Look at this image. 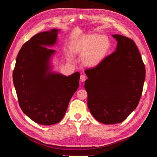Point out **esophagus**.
Instances as JSON below:
<instances>
[{
  "instance_id": "obj_1",
  "label": "esophagus",
  "mask_w": 157,
  "mask_h": 157,
  "mask_svg": "<svg viewBox=\"0 0 157 157\" xmlns=\"http://www.w3.org/2000/svg\"><path fill=\"white\" fill-rule=\"evenodd\" d=\"M80 81L81 82H84L86 81V76L84 75H81L80 76Z\"/></svg>"
}]
</instances>
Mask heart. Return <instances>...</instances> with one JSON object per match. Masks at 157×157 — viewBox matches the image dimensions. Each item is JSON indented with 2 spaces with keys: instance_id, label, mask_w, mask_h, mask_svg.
I'll use <instances>...</instances> for the list:
<instances>
[{
  "instance_id": "obj_1",
  "label": "heart",
  "mask_w": 157,
  "mask_h": 157,
  "mask_svg": "<svg viewBox=\"0 0 157 157\" xmlns=\"http://www.w3.org/2000/svg\"><path fill=\"white\" fill-rule=\"evenodd\" d=\"M110 48L107 37L101 35H87L74 40L71 45L73 53L81 56L82 63L87 67L99 64L107 56ZM71 60V57L68 56Z\"/></svg>"
}]
</instances>
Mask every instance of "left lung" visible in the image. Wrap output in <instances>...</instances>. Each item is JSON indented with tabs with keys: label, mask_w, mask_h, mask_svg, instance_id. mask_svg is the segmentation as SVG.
Masks as SVG:
<instances>
[{
	"label": "left lung",
	"mask_w": 157,
	"mask_h": 157,
	"mask_svg": "<svg viewBox=\"0 0 157 157\" xmlns=\"http://www.w3.org/2000/svg\"><path fill=\"white\" fill-rule=\"evenodd\" d=\"M113 36L117 41L116 52L85 70L88 108L104 124L121 123L136 109L145 78V64L135 42L121 35Z\"/></svg>",
	"instance_id": "obj_1"
}]
</instances>
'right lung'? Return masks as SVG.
Segmentation results:
<instances>
[{
	"instance_id": "right-lung-1",
	"label": "right lung",
	"mask_w": 157,
	"mask_h": 157,
	"mask_svg": "<svg viewBox=\"0 0 157 157\" xmlns=\"http://www.w3.org/2000/svg\"><path fill=\"white\" fill-rule=\"evenodd\" d=\"M58 31L52 29L39 33L24 43L13 71L21 110L33 121L43 125L61 121L79 84V72L66 76L52 71L50 59L55 50L46 47L56 43Z\"/></svg>"
}]
</instances>
